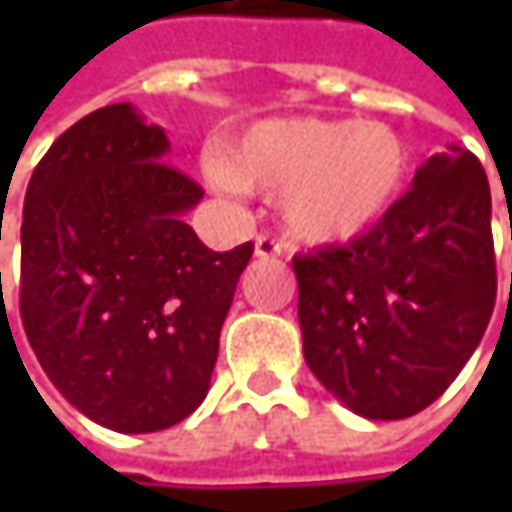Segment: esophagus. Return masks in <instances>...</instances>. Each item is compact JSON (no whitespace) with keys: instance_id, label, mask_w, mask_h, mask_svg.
<instances>
[{"instance_id":"34e87169","label":"esophagus","mask_w":512,"mask_h":512,"mask_svg":"<svg viewBox=\"0 0 512 512\" xmlns=\"http://www.w3.org/2000/svg\"><path fill=\"white\" fill-rule=\"evenodd\" d=\"M253 253H256V256H279V253H282V245H279L276 239H270V236H256Z\"/></svg>"}]
</instances>
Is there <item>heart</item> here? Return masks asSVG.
<instances>
[{
  "mask_svg": "<svg viewBox=\"0 0 512 512\" xmlns=\"http://www.w3.org/2000/svg\"><path fill=\"white\" fill-rule=\"evenodd\" d=\"M407 173L410 150L390 125L282 116L233 136L213 179L230 190L279 196L293 239L339 245L382 222L399 202Z\"/></svg>",
  "mask_w": 512,
  "mask_h": 512,
  "instance_id": "b5f03b06",
  "label": "heart"
}]
</instances>
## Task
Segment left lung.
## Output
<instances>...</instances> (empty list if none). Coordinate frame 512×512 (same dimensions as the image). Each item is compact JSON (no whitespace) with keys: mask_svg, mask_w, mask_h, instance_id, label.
I'll use <instances>...</instances> for the list:
<instances>
[{"mask_svg":"<svg viewBox=\"0 0 512 512\" xmlns=\"http://www.w3.org/2000/svg\"><path fill=\"white\" fill-rule=\"evenodd\" d=\"M305 362L364 419L433 404L496 305L490 185L470 150L436 153L379 225L293 259Z\"/></svg>","mask_w":512,"mask_h":512,"instance_id":"1","label":"left lung"}]
</instances>
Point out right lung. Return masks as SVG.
Returning a JSON list of instances; mask_svg holds the SVG:
<instances>
[{"label": "right lung", "instance_id": "right-lung-1", "mask_svg": "<svg viewBox=\"0 0 512 512\" xmlns=\"http://www.w3.org/2000/svg\"><path fill=\"white\" fill-rule=\"evenodd\" d=\"M130 102L88 113L42 156L22 210L19 310L53 387L90 422L156 433L210 390L253 245L207 250L185 222L205 190ZM2 279V276H0Z\"/></svg>", "mask_w": 512, "mask_h": 512}]
</instances>
